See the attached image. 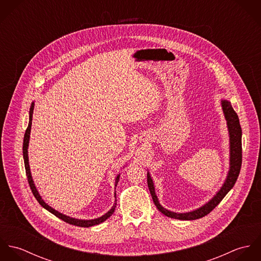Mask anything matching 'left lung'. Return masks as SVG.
Masks as SVG:
<instances>
[{
	"label": "left lung",
	"mask_w": 261,
	"mask_h": 261,
	"mask_svg": "<svg viewBox=\"0 0 261 261\" xmlns=\"http://www.w3.org/2000/svg\"><path fill=\"white\" fill-rule=\"evenodd\" d=\"M220 105L222 108L224 117L227 124L228 129V137H229V169L227 176L224 180L222 186L215 193V195L204 205L201 207L194 209L192 211L188 212H174L171 210L166 209L163 207L159 201V198L155 194L154 190V183L151 178V175L148 170L147 176H148V187L149 192L152 198V201L159 211L163 213L165 216L178 219V220H196L199 218H202L209 214L227 195V193L233 188L234 184L236 183V180L238 178V175L240 173L241 169V163H242V148H241V138H242V130L239 123V118L237 113L234 112L231 102L228 99L221 98Z\"/></svg>",
	"instance_id": "obj_1"
}]
</instances>
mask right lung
<instances>
[{"label": "right lung", "instance_id": "add662e5", "mask_svg": "<svg viewBox=\"0 0 261 261\" xmlns=\"http://www.w3.org/2000/svg\"><path fill=\"white\" fill-rule=\"evenodd\" d=\"M34 107H35V101H33L31 103V107H30V111H29V123H28V127L25 132V135H24V142H23V158H24V164H25V169H26V175H27V179H28V182H29V185L30 188L32 190V193L34 195V197L36 198L39 204L44 208L46 209L47 211H49L50 213H52L53 215H55L56 217H58L59 219L63 220L64 222L66 223L71 224V225H75V226H79V227H91V226H94V225H97V224L102 223L105 222L107 219H109L114 210H115V207H116V200H114V203L112 205V208L106 213L103 214L102 216L100 217H97V218H94V219H78V218H74V217H71V216H68V215H65L57 210H55L54 208H52L51 206H49L41 197V195L39 194V191L36 188V185L34 183V180H33V177H32V174H31V169H30V165H29V156H28V148H29V142H30V134H31V125H32V117H33V111H34ZM126 164L122 167L125 168ZM119 177H120V174H117V176L115 177V183H114V187L117 186V183H118V180H119ZM115 191H114V198L116 199L115 197Z\"/></svg>", "mask_w": 261, "mask_h": 261}]
</instances>
